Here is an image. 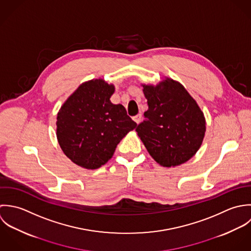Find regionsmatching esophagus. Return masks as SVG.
Returning <instances> with one entry per match:
<instances>
[{
  "label": "esophagus",
  "instance_id": "1",
  "mask_svg": "<svg viewBox=\"0 0 251 251\" xmlns=\"http://www.w3.org/2000/svg\"><path fill=\"white\" fill-rule=\"evenodd\" d=\"M142 119H143L142 113H139V114H137V115H135V116L133 117V120H134L137 124H139V123L142 121Z\"/></svg>",
  "mask_w": 251,
  "mask_h": 251
}]
</instances>
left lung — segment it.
Instances as JSON below:
<instances>
[{
    "instance_id": "obj_1",
    "label": "left lung",
    "mask_w": 251,
    "mask_h": 251,
    "mask_svg": "<svg viewBox=\"0 0 251 251\" xmlns=\"http://www.w3.org/2000/svg\"><path fill=\"white\" fill-rule=\"evenodd\" d=\"M149 109L136 129L151 157L163 167L187 162L199 151L205 119L198 103L179 82L166 78L143 84Z\"/></svg>"
}]
</instances>
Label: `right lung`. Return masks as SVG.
I'll list each match as a JSON object with an SVG mask.
<instances>
[{
  "instance_id": "add662e5",
  "label": "right lung",
  "mask_w": 251,
  "mask_h": 251,
  "mask_svg": "<svg viewBox=\"0 0 251 251\" xmlns=\"http://www.w3.org/2000/svg\"><path fill=\"white\" fill-rule=\"evenodd\" d=\"M113 93V84L92 79L80 84L59 109L57 140L65 155L77 166L100 168L137 127L122 104L110 101Z\"/></svg>"
}]
</instances>
